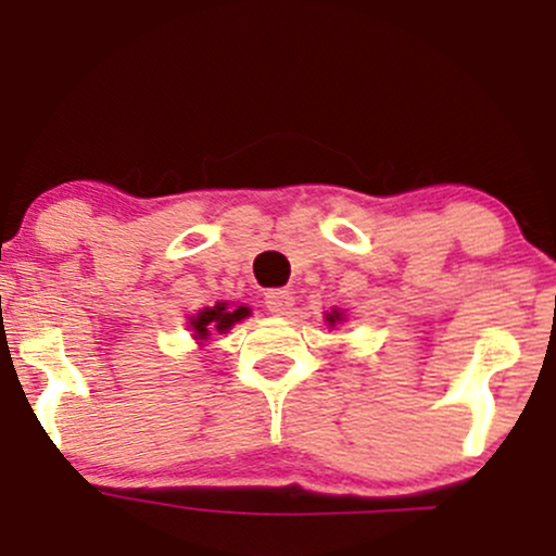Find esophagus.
Returning a JSON list of instances; mask_svg holds the SVG:
<instances>
[{
	"label": "esophagus",
	"mask_w": 556,
	"mask_h": 556,
	"mask_svg": "<svg viewBox=\"0 0 556 556\" xmlns=\"http://www.w3.org/2000/svg\"><path fill=\"white\" fill-rule=\"evenodd\" d=\"M266 308L271 314H288L292 308V292L290 290H268L264 295Z\"/></svg>",
	"instance_id": "esophagus-1"
}]
</instances>
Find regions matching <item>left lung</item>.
<instances>
[{
    "mask_svg": "<svg viewBox=\"0 0 556 556\" xmlns=\"http://www.w3.org/2000/svg\"><path fill=\"white\" fill-rule=\"evenodd\" d=\"M327 321H329V325H334V321H340L338 311H332V314H327Z\"/></svg>",
    "mask_w": 556,
    "mask_h": 556,
    "instance_id": "left-lung-1",
    "label": "left lung"
}]
</instances>
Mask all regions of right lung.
Returning a JSON list of instances; mask_svg holds the SVG:
<instances>
[{
    "mask_svg": "<svg viewBox=\"0 0 556 556\" xmlns=\"http://www.w3.org/2000/svg\"><path fill=\"white\" fill-rule=\"evenodd\" d=\"M245 316H250V311L245 306L229 311L227 303H218V306L205 308V311H200L198 316H192V321H189V325H192V329H194V338L208 340L211 332H227L229 327H235L237 321L245 319Z\"/></svg>",
    "mask_w": 556,
    "mask_h": 556,
    "instance_id": "obj_1",
    "label": "right lung"
}]
</instances>
